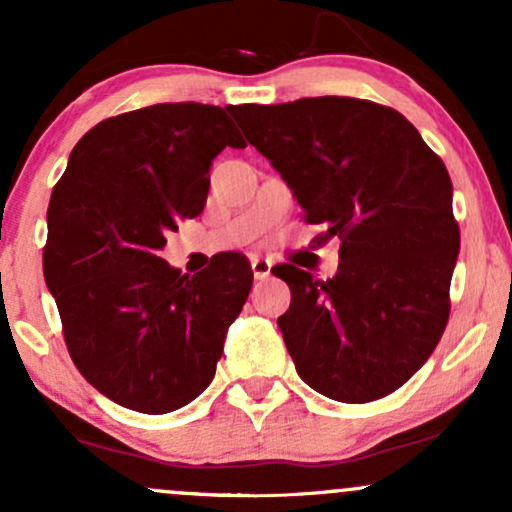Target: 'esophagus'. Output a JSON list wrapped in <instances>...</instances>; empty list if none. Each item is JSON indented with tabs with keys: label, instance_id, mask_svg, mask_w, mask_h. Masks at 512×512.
<instances>
[{
	"label": "esophagus",
	"instance_id": "obj_1",
	"mask_svg": "<svg viewBox=\"0 0 512 512\" xmlns=\"http://www.w3.org/2000/svg\"><path fill=\"white\" fill-rule=\"evenodd\" d=\"M250 267H252V274H255L257 281L267 279V276L272 274V262L264 260V257H252Z\"/></svg>",
	"mask_w": 512,
	"mask_h": 512
}]
</instances>
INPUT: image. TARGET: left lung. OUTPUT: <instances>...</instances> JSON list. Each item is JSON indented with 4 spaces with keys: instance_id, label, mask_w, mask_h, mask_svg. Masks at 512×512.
<instances>
[{
    "instance_id": "left-lung-1",
    "label": "left lung",
    "mask_w": 512,
    "mask_h": 512,
    "mask_svg": "<svg viewBox=\"0 0 512 512\" xmlns=\"http://www.w3.org/2000/svg\"><path fill=\"white\" fill-rule=\"evenodd\" d=\"M245 139L279 170L308 223L339 238V272L320 281L281 264L279 317L298 375L346 404L402 387L443 337L460 252L448 168L397 110L320 96L231 105Z\"/></svg>"
}]
</instances>
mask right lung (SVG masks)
Wrapping results in <instances>:
<instances>
[{
	"label": "right lung",
	"mask_w": 512,
	"mask_h": 512,
	"mask_svg": "<svg viewBox=\"0 0 512 512\" xmlns=\"http://www.w3.org/2000/svg\"><path fill=\"white\" fill-rule=\"evenodd\" d=\"M226 146L245 142L219 105H149L88 129L52 190L45 284L74 366L120 407L168 414L202 395L248 301L238 252L195 276L158 255L202 214Z\"/></svg>",
	"instance_id": "right-lung-1"
}]
</instances>
